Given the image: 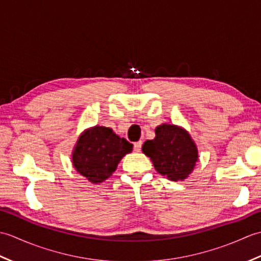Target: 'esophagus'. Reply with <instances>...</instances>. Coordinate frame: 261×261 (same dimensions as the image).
Returning <instances> with one entry per match:
<instances>
[{
    "label": "esophagus",
    "mask_w": 261,
    "mask_h": 261,
    "mask_svg": "<svg viewBox=\"0 0 261 261\" xmlns=\"http://www.w3.org/2000/svg\"><path fill=\"white\" fill-rule=\"evenodd\" d=\"M141 147H142V141H137V142H135V145H134L135 151L139 152V151L141 150Z\"/></svg>",
    "instance_id": "esophagus-1"
}]
</instances>
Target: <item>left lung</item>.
<instances>
[{
    "mask_svg": "<svg viewBox=\"0 0 261 261\" xmlns=\"http://www.w3.org/2000/svg\"><path fill=\"white\" fill-rule=\"evenodd\" d=\"M142 151L150 157L159 174L173 181L185 179L192 173L198 157L190 135L173 124L159 125L156 138L143 143Z\"/></svg>",
    "mask_w": 261,
    "mask_h": 261,
    "instance_id": "1",
    "label": "left lung"
}]
</instances>
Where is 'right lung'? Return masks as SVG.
Segmentation results:
<instances>
[{
	"label": "right lung",
	"instance_id": "right-lung-1",
	"mask_svg": "<svg viewBox=\"0 0 261 261\" xmlns=\"http://www.w3.org/2000/svg\"><path fill=\"white\" fill-rule=\"evenodd\" d=\"M134 145L116 136L112 129L94 126L83 134L73 153L75 169L92 182H102L112 175Z\"/></svg>",
	"mask_w": 261,
	"mask_h": 261
}]
</instances>
